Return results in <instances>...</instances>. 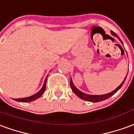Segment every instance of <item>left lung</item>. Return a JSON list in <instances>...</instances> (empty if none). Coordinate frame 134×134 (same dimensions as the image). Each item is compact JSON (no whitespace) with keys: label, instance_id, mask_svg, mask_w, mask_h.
<instances>
[{"label":"left lung","instance_id":"8db88e82","mask_svg":"<svg viewBox=\"0 0 134 134\" xmlns=\"http://www.w3.org/2000/svg\"><path fill=\"white\" fill-rule=\"evenodd\" d=\"M111 34L113 35V36H115V37H118V38L119 39V40L122 42L121 40L119 38V37H118V36L115 32H113V31H111ZM122 44H123V42H122ZM126 78H125L124 81H123V82L121 83V84H120V86L118 87V88H116L114 91L111 92L110 93H108V94H102V95H90V94H85V93L81 92V91H79V90H78L77 88L74 85V84H73V81H72L71 79V81H70V84H71V87L72 91H73V92L75 93V94H76L79 98H81V99H84V100L88 101V102H101V101H103V100H105V99H108L109 97H110L111 96L113 95L115 93L117 92L121 88V87L123 86V83H124V81H125V80H126Z\"/></svg>","mask_w":134,"mask_h":134}]
</instances>
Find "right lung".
I'll return each mask as SVG.
<instances>
[{"instance_id":"obj_1","label":"right lung","mask_w":134,"mask_h":134,"mask_svg":"<svg viewBox=\"0 0 134 134\" xmlns=\"http://www.w3.org/2000/svg\"><path fill=\"white\" fill-rule=\"evenodd\" d=\"M46 81H47V78L45 79V81H44V84H43V87L42 88L41 90L39 91L38 92L36 93L34 95L31 96V97H25V98H20V99H14V100H16L17 102H31V101H33L35 99H37L39 97H40L42 94L44 93V90H45V88H46Z\"/></svg>"}]
</instances>
